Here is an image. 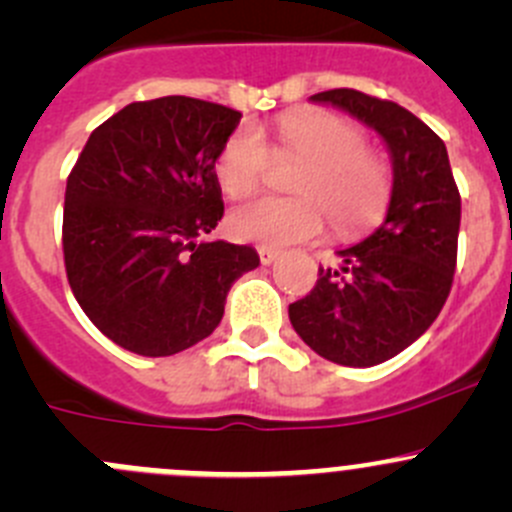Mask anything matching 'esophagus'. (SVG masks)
Returning <instances> with one entry per match:
<instances>
[{
    "mask_svg": "<svg viewBox=\"0 0 512 512\" xmlns=\"http://www.w3.org/2000/svg\"><path fill=\"white\" fill-rule=\"evenodd\" d=\"M257 252H260V262H262V265H272V262H275L277 257H280V252H277V250H267V247H260V250H257Z\"/></svg>",
    "mask_w": 512,
    "mask_h": 512,
    "instance_id": "obj_1",
    "label": "esophagus"
}]
</instances>
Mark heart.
Instances as JSON below:
<instances>
[{
	"label": "heart",
	"instance_id": "1",
	"mask_svg": "<svg viewBox=\"0 0 512 512\" xmlns=\"http://www.w3.org/2000/svg\"><path fill=\"white\" fill-rule=\"evenodd\" d=\"M364 148V133L342 116L322 111L282 116L275 151L304 158L292 183L299 198H257L237 205L227 218L230 235L265 247L314 240L327 227L324 207L342 232L376 223L389 200V173ZM270 160L262 133L242 126L227 138L215 160V178L225 195L242 198L260 188Z\"/></svg>",
	"mask_w": 512,
	"mask_h": 512
}]
</instances>
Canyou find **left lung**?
I'll list each match as a JSON object with an SVG mask.
<instances>
[{
	"label": "left lung",
	"mask_w": 512,
	"mask_h": 512,
	"mask_svg": "<svg viewBox=\"0 0 512 512\" xmlns=\"http://www.w3.org/2000/svg\"><path fill=\"white\" fill-rule=\"evenodd\" d=\"M371 128L391 158L384 223L339 247V270L319 267L312 292L289 304V322L309 349L342 366H376L416 342L451 292L461 195L446 143L394 101L354 89L309 96Z\"/></svg>",
	"instance_id": "8db88e82"
}]
</instances>
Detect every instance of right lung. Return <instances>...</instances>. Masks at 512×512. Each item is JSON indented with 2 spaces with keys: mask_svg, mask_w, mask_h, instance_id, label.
Segmentation results:
<instances>
[{
  "mask_svg": "<svg viewBox=\"0 0 512 512\" xmlns=\"http://www.w3.org/2000/svg\"><path fill=\"white\" fill-rule=\"evenodd\" d=\"M242 113L188 96L128 103L66 183L64 262L86 317L118 347L170 356L210 337L255 247L203 240L223 218L215 160Z\"/></svg>",
  "mask_w": 512,
  "mask_h": 512,
  "instance_id": "1",
  "label": "right lung"
}]
</instances>
